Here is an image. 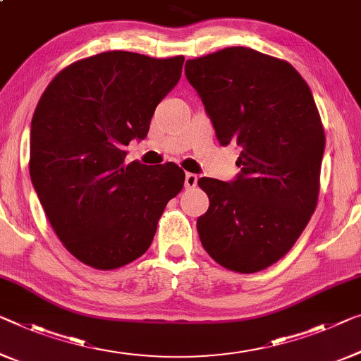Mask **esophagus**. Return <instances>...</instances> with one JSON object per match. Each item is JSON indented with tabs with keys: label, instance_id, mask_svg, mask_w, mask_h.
<instances>
[{
	"label": "esophagus",
	"instance_id": "34e87169",
	"mask_svg": "<svg viewBox=\"0 0 361 361\" xmlns=\"http://www.w3.org/2000/svg\"><path fill=\"white\" fill-rule=\"evenodd\" d=\"M196 185H197V175L186 173V176H185V186L186 188H195Z\"/></svg>",
	"mask_w": 361,
	"mask_h": 361
}]
</instances>
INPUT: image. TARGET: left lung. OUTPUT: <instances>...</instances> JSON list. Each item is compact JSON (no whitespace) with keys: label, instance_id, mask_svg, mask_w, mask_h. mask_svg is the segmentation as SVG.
Listing matches in <instances>:
<instances>
[{"label":"left lung","instance_id":"left-lung-1","mask_svg":"<svg viewBox=\"0 0 361 361\" xmlns=\"http://www.w3.org/2000/svg\"><path fill=\"white\" fill-rule=\"evenodd\" d=\"M185 71L220 146L241 147L235 181L197 180L209 196L199 238L228 271H264L292 250L318 204L326 136L313 94L288 61L246 47L188 60Z\"/></svg>","mask_w":361,"mask_h":361}]
</instances>
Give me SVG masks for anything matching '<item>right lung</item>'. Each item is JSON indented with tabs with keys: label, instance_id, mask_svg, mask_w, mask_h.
<instances>
[{
	"label": "right lung",
	"instance_id": "1",
	"mask_svg": "<svg viewBox=\"0 0 361 361\" xmlns=\"http://www.w3.org/2000/svg\"><path fill=\"white\" fill-rule=\"evenodd\" d=\"M183 61L99 53L61 69L37 104L30 180L56 236L84 264L111 271L141 257L166 202L183 190L176 164H126L123 150L147 136Z\"/></svg>",
	"mask_w": 361,
	"mask_h": 361
}]
</instances>
